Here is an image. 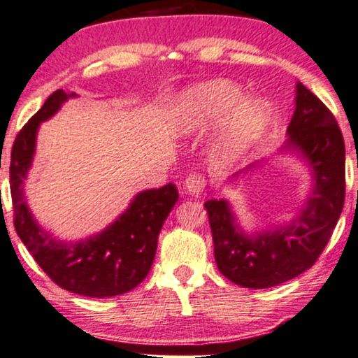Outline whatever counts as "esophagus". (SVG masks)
<instances>
[{
  "instance_id": "34e87169",
  "label": "esophagus",
  "mask_w": 358,
  "mask_h": 358,
  "mask_svg": "<svg viewBox=\"0 0 358 358\" xmlns=\"http://www.w3.org/2000/svg\"><path fill=\"white\" fill-rule=\"evenodd\" d=\"M203 187H206V178L201 173H192L185 178L184 190L189 196L199 197L203 192Z\"/></svg>"
}]
</instances>
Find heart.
Instances as JSON below:
<instances>
[{"label":"heart","mask_w":358,"mask_h":358,"mask_svg":"<svg viewBox=\"0 0 358 358\" xmlns=\"http://www.w3.org/2000/svg\"><path fill=\"white\" fill-rule=\"evenodd\" d=\"M238 85L210 80L196 85L180 99V129L194 133L222 122L213 139V155L220 164H230L258 141L270 122V110L262 100L244 99Z\"/></svg>","instance_id":"obj_1"}]
</instances>
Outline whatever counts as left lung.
<instances>
[{
	"mask_svg": "<svg viewBox=\"0 0 358 358\" xmlns=\"http://www.w3.org/2000/svg\"><path fill=\"white\" fill-rule=\"evenodd\" d=\"M282 150L303 156L314 180L308 203L289 224L247 234L225 199L206 202L215 263L222 275L238 286L264 289L309 270L342 213L345 145L341 128L331 110L301 82L296 83V110Z\"/></svg>",
	"mask_w": 358,
	"mask_h": 358,
	"instance_id": "left-lung-1",
	"label": "left lung"
}]
</instances>
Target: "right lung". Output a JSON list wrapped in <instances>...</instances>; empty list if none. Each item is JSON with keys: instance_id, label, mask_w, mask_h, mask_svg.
I'll use <instances>...</instances> for the list:
<instances>
[{"instance_id": "right-lung-1", "label": "right lung", "mask_w": 358, "mask_h": 358, "mask_svg": "<svg viewBox=\"0 0 358 358\" xmlns=\"http://www.w3.org/2000/svg\"><path fill=\"white\" fill-rule=\"evenodd\" d=\"M76 94L55 90L15 139L9 164L15 229L27 252L55 285L88 298L131 291L151 270L157 236L179 194L174 184L139 192L113 224L80 241H62L37 224L27 207L24 180L36 151L39 124Z\"/></svg>"}]
</instances>
